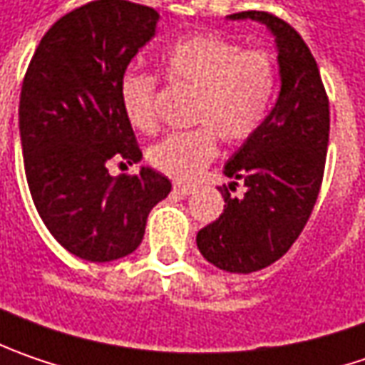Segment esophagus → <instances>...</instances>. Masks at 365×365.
<instances>
[{"instance_id": "obj_1", "label": "esophagus", "mask_w": 365, "mask_h": 365, "mask_svg": "<svg viewBox=\"0 0 365 365\" xmlns=\"http://www.w3.org/2000/svg\"><path fill=\"white\" fill-rule=\"evenodd\" d=\"M173 192L178 194V196H190V194H194V187L192 185H183V183H173Z\"/></svg>"}]
</instances>
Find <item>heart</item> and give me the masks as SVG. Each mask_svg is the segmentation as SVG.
I'll return each instance as SVG.
<instances>
[{"label": "heart", "instance_id": "b5f03b06", "mask_svg": "<svg viewBox=\"0 0 365 365\" xmlns=\"http://www.w3.org/2000/svg\"><path fill=\"white\" fill-rule=\"evenodd\" d=\"M169 79L196 89L192 130H178L149 149V161L169 178L190 182L216 155V136L243 143L267 116L276 96L277 75L272 56L263 51H243L220 36H190L163 53ZM157 79L128 71L120 79V103L140 130L155 126Z\"/></svg>", "mask_w": 365, "mask_h": 365}]
</instances>
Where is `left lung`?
<instances>
[{
  "label": "left lung",
  "instance_id": "obj_1",
  "mask_svg": "<svg viewBox=\"0 0 365 365\" xmlns=\"http://www.w3.org/2000/svg\"><path fill=\"white\" fill-rule=\"evenodd\" d=\"M227 20H251L274 36L279 93L263 124L232 153L222 185L225 210L204 227L196 245L206 262L230 274H251L277 262L302 232L321 190L329 145V100L307 42L267 11H241ZM237 181L241 199L230 197Z\"/></svg>",
  "mask_w": 365,
  "mask_h": 365
}]
</instances>
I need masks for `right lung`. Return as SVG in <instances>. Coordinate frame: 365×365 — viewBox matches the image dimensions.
Returning <instances> with one entry per match:
<instances>
[{
	"instance_id": "obj_1",
	"label": "right lung",
	"mask_w": 365,
	"mask_h": 365,
	"mask_svg": "<svg viewBox=\"0 0 365 365\" xmlns=\"http://www.w3.org/2000/svg\"><path fill=\"white\" fill-rule=\"evenodd\" d=\"M157 24L147 6L91 1L53 24L26 71L18 124L28 187L44 227L86 262L130 255L153 206L171 192L151 167L114 178L106 165L143 159L118 88Z\"/></svg>"
}]
</instances>
